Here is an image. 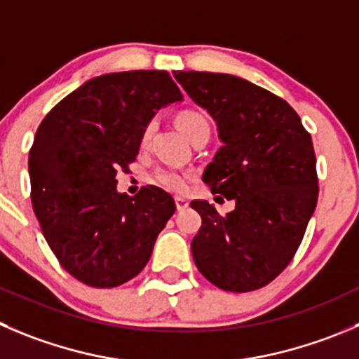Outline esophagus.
Segmentation results:
<instances>
[{"label":"esophagus","instance_id":"obj_1","mask_svg":"<svg viewBox=\"0 0 359 359\" xmlns=\"http://www.w3.org/2000/svg\"><path fill=\"white\" fill-rule=\"evenodd\" d=\"M176 208H177V211H183V210H187V208H189V201L185 199V197H176Z\"/></svg>","mask_w":359,"mask_h":359}]
</instances>
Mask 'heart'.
<instances>
[{"mask_svg":"<svg viewBox=\"0 0 359 359\" xmlns=\"http://www.w3.org/2000/svg\"><path fill=\"white\" fill-rule=\"evenodd\" d=\"M176 123L177 126H180V130H182L189 139L192 137L199 128H203V126H210L208 119L197 111L180 112L176 118ZM151 134H153V123H148V125L144 126V130H142V135H141L142 146L148 144ZM189 180H190V174L182 172V170H177V169H170V167H158V169L153 170L151 174L153 183L163 187L165 190H170V192H185L187 187H189Z\"/></svg>","mask_w":359,"mask_h":359,"instance_id":"1","label":"heart"}]
</instances>
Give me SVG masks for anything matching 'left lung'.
Masks as SVG:
<instances>
[{
	"instance_id": "8db88e82",
	"label": "left lung",
	"mask_w": 359,
	"mask_h": 359,
	"mask_svg": "<svg viewBox=\"0 0 359 359\" xmlns=\"http://www.w3.org/2000/svg\"><path fill=\"white\" fill-rule=\"evenodd\" d=\"M174 77L213 116L224 142L203 182L236 201L227 215L206 201L190 203L203 218L192 240L197 269L224 291L264 287L292 261L316 210L312 137L284 98L241 77L211 72Z\"/></svg>"
}]
</instances>
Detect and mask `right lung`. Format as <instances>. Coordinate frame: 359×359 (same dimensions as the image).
<instances>
[{
  "label": "right lung",
  "instance_id": "1",
  "mask_svg": "<svg viewBox=\"0 0 359 359\" xmlns=\"http://www.w3.org/2000/svg\"><path fill=\"white\" fill-rule=\"evenodd\" d=\"M177 100L167 72H116L72 91L40 123L28 163L33 210L60 264L90 287L137 276L176 211L158 187L118 194L116 174L139 155L155 112Z\"/></svg>",
  "mask_w": 359,
  "mask_h": 359
}]
</instances>
